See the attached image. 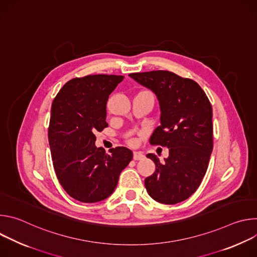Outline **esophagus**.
<instances>
[{"mask_svg":"<svg viewBox=\"0 0 257 257\" xmlns=\"http://www.w3.org/2000/svg\"><path fill=\"white\" fill-rule=\"evenodd\" d=\"M144 158V155L140 152H134L133 153V160L135 161H139V160H142Z\"/></svg>","mask_w":257,"mask_h":257,"instance_id":"obj_1","label":"esophagus"}]
</instances>
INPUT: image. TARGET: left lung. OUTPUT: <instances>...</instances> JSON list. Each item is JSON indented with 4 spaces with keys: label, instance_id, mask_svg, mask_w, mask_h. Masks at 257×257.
Masks as SVG:
<instances>
[{
    "label": "left lung",
    "instance_id": "1",
    "mask_svg": "<svg viewBox=\"0 0 257 257\" xmlns=\"http://www.w3.org/2000/svg\"><path fill=\"white\" fill-rule=\"evenodd\" d=\"M129 76L157 95L161 125L150 142L169 149L164 162L154 154L146 156L156 164V171L145 178V188L158 202L184 201L197 190L208 167L212 152L211 104L195 81L173 72L159 70Z\"/></svg>",
    "mask_w": 257,
    "mask_h": 257
}]
</instances>
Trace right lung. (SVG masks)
Masks as SVG:
<instances>
[{
	"mask_svg": "<svg viewBox=\"0 0 257 257\" xmlns=\"http://www.w3.org/2000/svg\"><path fill=\"white\" fill-rule=\"evenodd\" d=\"M121 75H88L68 81L51 108L49 143L58 180L74 199L92 203L111 195L133 158L124 148L105 154L96 148L95 131L107 126L105 105Z\"/></svg>",
	"mask_w": 257,
	"mask_h": 257,
	"instance_id": "right-lung-1",
	"label": "right lung"
}]
</instances>
